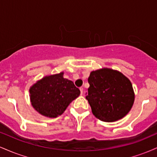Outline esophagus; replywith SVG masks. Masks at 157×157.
Returning <instances> with one entry per match:
<instances>
[{
    "label": "esophagus",
    "instance_id": "obj_1",
    "mask_svg": "<svg viewBox=\"0 0 157 157\" xmlns=\"http://www.w3.org/2000/svg\"><path fill=\"white\" fill-rule=\"evenodd\" d=\"M80 90L81 94H82V92H83V88H82V87H80Z\"/></svg>",
    "mask_w": 157,
    "mask_h": 157
}]
</instances>
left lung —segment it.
Instances as JSON below:
<instances>
[{
	"mask_svg": "<svg viewBox=\"0 0 157 157\" xmlns=\"http://www.w3.org/2000/svg\"><path fill=\"white\" fill-rule=\"evenodd\" d=\"M86 100L93 114L103 122L120 120L130 111L134 92L128 78L121 72L103 68L91 71Z\"/></svg>",
	"mask_w": 157,
	"mask_h": 157,
	"instance_id": "8db88e82",
	"label": "left lung"
}]
</instances>
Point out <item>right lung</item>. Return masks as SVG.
<instances>
[{
  "mask_svg": "<svg viewBox=\"0 0 157 157\" xmlns=\"http://www.w3.org/2000/svg\"><path fill=\"white\" fill-rule=\"evenodd\" d=\"M29 93L34 109L45 117L55 118L64 112L80 91L60 72L38 80L31 86Z\"/></svg>",
  "mask_w": 157,
  "mask_h": 157,
  "instance_id": "1",
  "label": "right lung"
}]
</instances>
